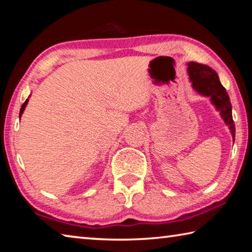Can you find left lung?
I'll list each match as a JSON object with an SVG mask.
<instances>
[{"mask_svg": "<svg viewBox=\"0 0 252 252\" xmlns=\"http://www.w3.org/2000/svg\"><path fill=\"white\" fill-rule=\"evenodd\" d=\"M188 73L190 75V81L192 82V88L201 95L209 96L212 104L217 110L220 111L221 117L229 126L231 131L233 141L236 136V127L232 119V106L225 89L220 83L219 76L215 70L210 66L200 64V63H188Z\"/></svg>", "mask_w": 252, "mask_h": 252, "instance_id": "1", "label": "left lung"}]
</instances>
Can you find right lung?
I'll list each match as a JSON object with an SVG mask.
<instances>
[{
    "label": "right lung",
    "mask_w": 252,
    "mask_h": 252,
    "mask_svg": "<svg viewBox=\"0 0 252 252\" xmlns=\"http://www.w3.org/2000/svg\"><path fill=\"white\" fill-rule=\"evenodd\" d=\"M28 101H29V99L25 100V102L22 104V106H21V110H20V118H21V116H22V113H23V111H24V109H25V106H27V104H28Z\"/></svg>",
    "instance_id": "right-lung-1"
}]
</instances>
